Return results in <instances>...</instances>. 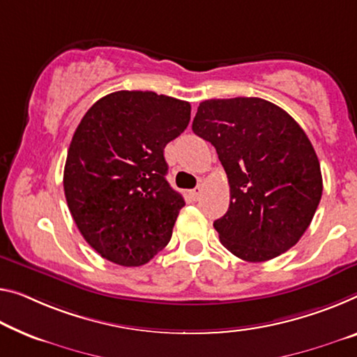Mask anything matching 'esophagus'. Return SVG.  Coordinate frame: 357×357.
Wrapping results in <instances>:
<instances>
[{"instance_id":"34e87169","label":"esophagus","mask_w":357,"mask_h":357,"mask_svg":"<svg viewBox=\"0 0 357 357\" xmlns=\"http://www.w3.org/2000/svg\"><path fill=\"white\" fill-rule=\"evenodd\" d=\"M201 193H202V188H201V186H196L195 190H191V191H190V197H191V199H193V201H197V199H199Z\"/></svg>"}]
</instances>
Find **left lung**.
Returning a JSON list of instances; mask_svg holds the SVG:
<instances>
[{
  "mask_svg": "<svg viewBox=\"0 0 357 357\" xmlns=\"http://www.w3.org/2000/svg\"><path fill=\"white\" fill-rule=\"evenodd\" d=\"M193 132L215 146L229 207L213 222L220 243L245 261H266L298 243L322 196L319 160L287 112L259 97L201 102Z\"/></svg>",
  "mask_w": 357,
  "mask_h": 357,
  "instance_id": "obj_1",
  "label": "left lung"
}]
</instances>
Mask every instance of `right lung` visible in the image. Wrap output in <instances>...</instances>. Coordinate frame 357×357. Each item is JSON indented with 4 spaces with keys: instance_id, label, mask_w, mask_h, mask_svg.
I'll return each mask as SVG.
<instances>
[{
    "instance_id": "add662e5",
    "label": "right lung",
    "mask_w": 357,
    "mask_h": 357,
    "mask_svg": "<svg viewBox=\"0 0 357 357\" xmlns=\"http://www.w3.org/2000/svg\"><path fill=\"white\" fill-rule=\"evenodd\" d=\"M191 107L148 91H118L75 130L63 171L68 209L87 244L121 266H140L169 244L185 201L166 180L164 148Z\"/></svg>"
}]
</instances>
